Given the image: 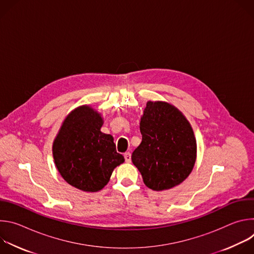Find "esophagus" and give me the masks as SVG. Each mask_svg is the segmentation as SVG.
<instances>
[{
    "label": "esophagus",
    "instance_id": "34e87169",
    "mask_svg": "<svg viewBox=\"0 0 254 254\" xmlns=\"http://www.w3.org/2000/svg\"><path fill=\"white\" fill-rule=\"evenodd\" d=\"M125 160H126L127 163H130V161H131V154L129 152L125 153Z\"/></svg>",
    "mask_w": 254,
    "mask_h": 254
}]
</instances>
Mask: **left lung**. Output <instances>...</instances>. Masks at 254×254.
I'll return each mask as SVG.
<instances>
[{
    "label": "left lung",
    "instance_id": "1",
    "mask_svg": "<svg viewBox=\"0 0 254 254\" xmlns=\"http://www.w3.org/2000/svg\"><path fill=\"white\" fill-rule=\"evenodd\" d=\"M141 142L131 161L143 183L155 191L171 189L192 172L197 154L191 125L178 108L164 101H148L139 123Z\"/></svg>",
    "mask_w": 254,
    "mask_h": 254
}]
</instances>
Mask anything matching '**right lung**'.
Instances as JSON below:
<instances>
[{
    "label": "right lung",
    "mask_w": 254,
    "mask_h": 254,
    "mask_svg": "<svg viewBox=\"0 0 254 254\" xmlns=\"http://www.w3.org/2000/svg\"><path fill=\"white\" fill-rule=\"evenodd\" d=\"M101 116L88 105L72 111L53 142L56 168L66 182L81 191L97 192L110 181L116 167L125 162L114 137L100 131Z\"/></svg>",
    "instance_id": "obj_1"
}]
</instances>
